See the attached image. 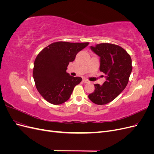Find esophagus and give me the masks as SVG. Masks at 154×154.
I'll list each match as a JSON object with an SVG mask.
<instances>
[{
	"instance_id": "esophagus-1",
	"label": "esophagus",
	"mask_w": 154,
	"mask_h": 154,
	"mask_svg": "<svg viewBox=\"0 0 154 154\" xmlns=\"http://www.w3.org/2000/svg\"><path fill=\"white\" fill-rule=\"evenodd\" d=\"M83 82H84V83H89V82H90L88 81V80H87V79H83Z\"/></svg>"
}]
</instances>
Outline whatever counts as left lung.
I'll list each match as a JSON object with an SVG mask.
<instances>
[{
  "label": "left lung",
  "instance_id": "1",
  "mask_svg": "<svg viewBox=\"0 0 154 154\" xmlns=\"http://www.w3.org/2000/svg\"><path fill=\"white\" fill-rule=\"evenodd\" d=\"M100 57V71L105 74L103 84H95V90L88 98L96 105H105L118 97L127 87L132 72V59L123 48L118 45L103 43L91 46Z\"/></svg>",
  "mask_w": 154,
  "mask_h": 154
}]
</instances>
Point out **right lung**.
Returning a JSON list of instances; mask_svg holds the SVG:
<instances>
[{"label": "right lung", "mask_w": 154, "mask_h": 154, "mask_svg": "<svg viewBox=\"0 0 154 154\" xmlns=\"http://www.w3.org/2000/svg\"><path fill=\"white\" fill-rule=\"evenodd\" d=\"M88 42L71 43L57 42L49 45L37 55L32 76L37 90L44 98L53 105L67 101L74 87L82 78L66 72L69 62H73L78 52Z\"/></svg>", "instance_id": "add662e5"}]
</instances>
